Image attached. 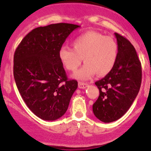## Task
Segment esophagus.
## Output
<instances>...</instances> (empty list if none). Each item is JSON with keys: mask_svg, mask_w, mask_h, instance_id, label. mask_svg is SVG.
<instances>
[{"mask_svg": "<svg viewBox=\"0 0 151 151\" xmlns=\"http://www.w3.org/2000/svg\"><path fill=\"white\" fill-rule=\"evenodd\" d=\"M88 86V83L83 82H78V87L80 88H85Z\"/></svg>", "mask_w": 151, "mask_h": 151, "instance_id": "obj_1", "label": "esophagus"}]
</instances>
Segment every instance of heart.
<instances>
[{
  "label": "heart",
  "instance_id": "1",
  "mask_svg": "<svg viewBox=\"0 0 151 151\" xmlns=\"http://www.w3.org/2000/svg\"><path fill=\"white\" fill-rule=\"evenodd\" d=\"M72 48L62 46L59 58L68 70L75 72L81 64H85L76 72L74 77L86 80L97 73L103 76L114 68L119 55V46L111 36L96 31H88L79 35L72 42Z\"/></svg>",
  "mask_w": 151,
  "mask_h": 151
}]
</instances>
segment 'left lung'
Here are the masks:
<instances>
[{
	"label": "left lung",
	"instance_id": "8db88e82",
	"mask_svg": "<svg viewBox=\"0 0 151 151\" xmlns=\"http://www.w3.org/2000/svg\"><path fill=\"white\" fill-rule=\"evenodd\" d=\"M119 55L114 68L97 81L98 99L92 107L94 116L101 122H115L129 109L137 96L142 81L141 63L133 45L115 32Z\"/></svg>",
	"mask_w": 151,
	"mask_h": 151
}]
</instances>
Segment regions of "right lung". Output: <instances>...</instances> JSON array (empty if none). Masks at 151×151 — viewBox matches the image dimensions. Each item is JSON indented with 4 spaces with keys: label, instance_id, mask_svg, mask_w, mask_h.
I'll return each mask as SVG.
<instances>
[{
    "label": "right lung",
    "instance_id": "add662e5",
    "mask_svg": "<svg viewBox=\"0 0 151 151\" xmlns=\"http://www.w3.org/2000/svg\"><path fill=\"white\" fill-rule=\"evenodd\" d=\"M77 24L57 23L32 29L14 56L17 86L29 109L40 119L55 121L66 113L78 87L68 80L59 50Z\"/></svg>",
    "mask_w": 151,
    "mask_h": 151
}]
</instances>
